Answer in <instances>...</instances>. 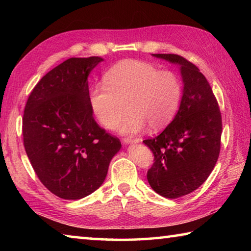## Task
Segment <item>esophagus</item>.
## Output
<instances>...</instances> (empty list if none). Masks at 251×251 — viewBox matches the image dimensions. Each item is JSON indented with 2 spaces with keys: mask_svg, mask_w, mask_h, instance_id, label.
Masks as SVG:
<instances>
[{
  "mask_svg": "<svg viewBox=\"0 0 251 251\" xmlns=\"http://www.w3.org/2000/svg\"><path fill=\"white\" fill-rule=\"evenodd\" d=\"M138 139L137 138H133V137H124L123 138V143L124 144H131V143H137Z\"/></svg>",
  "mask_w": 251,
  "mask_h": 251,
  "instance_id": "esophagus-1",
  "label": "esophagus"
}]
</instances>
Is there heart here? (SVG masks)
Returning a JSON list of instances; mask_svg holds the SVG:
<instances>
[{"label": "heart", "mask_w": 251, "mask_h": 251, "mask_svg": "<svg viewBox=\"0 0 251 251\" xmlns=\"http://www.w3.org/2000/svg\"><path fill=\"white\" fill-rule=\"evenodd\" d=\"M182 95V83L176 73L159 70L138 59H125L106 72L104 83L90 92L91 108L105 128L114 129L124 112V133H138L147 124L157 129L173 120Z\"/></svg>", "instance_id": "heart-1"}]
</instances>
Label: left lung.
<instances>
[{
    "mask_svg": "<svg viewBox=\"0 0 251 251\" xmlns=\"http://www.w3.org/2000/svg\"><path fill=\"white\" fill-rule=\"evenodd\" d=\"M180 66L184 93L178 113L164 131L145 139L154 155L147 180L160 196L178 198L196 190L214 169L220 151L222 114L198 67L177 54H154Z\"/></svg>",
    "mask_w": 251,
    "mask_h": 251,
    "instance_id": "8db88e82",
    "label": "left lung"
}]
</instances>
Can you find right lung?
Returning <instances> with one entry per match:
<instances>
[{"label":"right lung","mask_w":251,"mask_h":251,"mask_svg":"<svg viewBox=\"0 0 251 251\" xmlns=\"http://www.w3.org/2000/svg\"><path fill=\"white\" fill-rule=\"evenodd\" d=\"M101 61L66 59L41 78L25 105V151L42 184L59 198L75 201L100 188L122 147L93 117L87 76Z\"/></svg>","instance_id":"obj_1"}]
</instances>
